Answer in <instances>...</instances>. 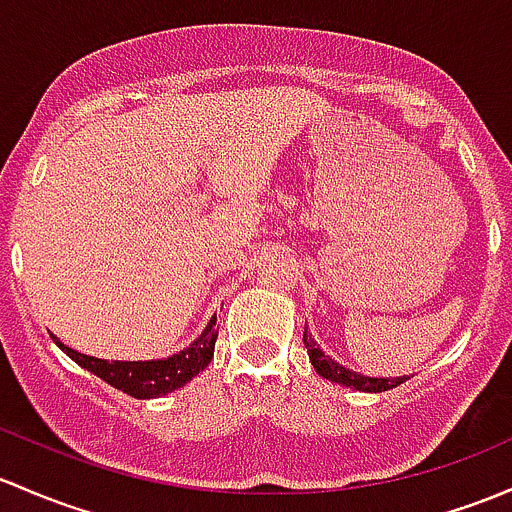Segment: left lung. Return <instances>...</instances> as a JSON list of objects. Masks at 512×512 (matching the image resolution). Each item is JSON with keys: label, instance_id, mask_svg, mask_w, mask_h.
Listing matches in <instances>:
<instances>
[{"label": "left lung", "instance_id": "obj_1", "mask_svg": "<svg viewBox=\"0 0 512 512\" xmlns=\"http://www.w3.org/2000/svg\"><path fill=\"white\" fill-rule=\"evenodd\" d=\"M304 346H306V353H309L311 365H314V370L321 375V378L331 380V383H338L343 387H353V390L358 392H385V390H392V387L402 385L405 380H410L405 378V375H400V378H370V375H360L355 373V370H348L346 365L336 363L331 355L321 351L319 343L311 338V333H306V326H304Z\"/></svg>", "mask_w": 512, "mask_h": 512}]
</instances>
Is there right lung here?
<instances>
[{
  "instance_id": "obj_1",
  "label": "right lung",
  "mask_w": 512,
  "mask_h": 512,
  "mask_svg": "<svg viewBox=\"0 0 512 512\" xmlns=\"http://www.w3.org/2000/svg\"><path fill=\"white\" fill-rule=\"evenodd\" d=\"M215 338V316L208 321V326L203 328L201 336L186 346L184 351L169 355V358H157V360H105L95 358V355H85L68 348L66 343L58 341L53 336V341L58 343L63 353L68 358H73L80 368L90 370L93 375H98L100 380H105L107 385L117 387V390L127 392L129 397H137V400H154V397L169 395V392L179 390L186 383H191L198 373L206 370V365L211 363Z\"/></svg>"
}]
</instances>
